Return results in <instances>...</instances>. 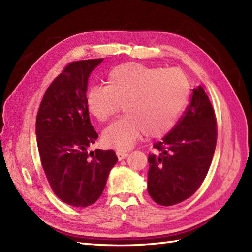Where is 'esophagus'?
<instances>
[{
	"label": "esophagus",
	"instance_id": "1",
	"mask_svg": "<svg viewBox=\"0 0 252 252\" xmlns=\"http://www.w3.org/2000/svg\"><path fill=\"white\" fill-rule=\"evenodd\" d=\"M127 155H129V154H127V152H123V151H118L117 152V156H118V158H119V160L126 158Z\"/></svg>",
	"mask_w": 252,
	"mask_h": 252
}]
</instances>
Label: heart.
I'll list each match as a JSON object with an SVG mask.
<instances>
[{"label":"heart","mask_w":252,"mask_h":252,"mask_svg":"<svg viewBox=\"0 0 252 252\" xmlns=\"http://www.w3.org/2000/svg\"><path fill=\"white\" fill-rule=\"evenodd\" d=\"M189 82L178 68L126 63L108 73L107 85H93L87 107L100 122L109 121L125 106L126 114L103 133L106 146L129 149L144 133L161 137L173 129L189 97Z\"/></svg>","instance_id":"b5f03b06"}]
</instances>
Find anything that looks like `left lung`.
I'll return each mask as SVG.
<instances>
[{
	"label": "left lung",
	"instance_id": "left-lung-1",
	"mask_svg": "<svg viewBox=\"0 0 252 252\" xmlns=\"http://www.w3.org/2000/svg\"><path fill=\"white\" fill-rule=\"evenodd\" d=\"M218 138L215 109L201 87L192 90L184 115L148 155L147 189L160 206H173L194 195L210 168Z\"/></svg>",
	"mask_w": 252,
	"mask_h": 252
}]
</instances>
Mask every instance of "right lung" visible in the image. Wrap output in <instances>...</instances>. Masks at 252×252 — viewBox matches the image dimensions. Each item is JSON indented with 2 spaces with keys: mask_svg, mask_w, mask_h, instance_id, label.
I'll return each mask as SVG.
<instances>
[{
  "mask_svg": "<svg viewBox=\"0 0 252 252\" xmlns=\"http://www.w3.org/2000/svg\"><path fill=\"white\" fill-rule=\"evenodd\" d=\"M104 58L69 63L42 98L35 134L42 168L63 202L88 207L100 197L118 157L115 151L87 148L98 134L87 107L90 74Z\"/></svg>",
  "mask_w": 252,
  "mask_h": 252,
  "instance_id": "add662e5",
  "label": "right lung"
}]
</instances>
